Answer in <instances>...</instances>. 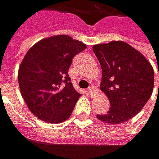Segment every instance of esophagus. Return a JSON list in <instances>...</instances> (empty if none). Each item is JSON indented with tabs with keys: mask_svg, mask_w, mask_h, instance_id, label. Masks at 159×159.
Masks as SVG:
<instances>
[{
	"mask_svg": "<svg viewBox=\"0 0 159 159\" xmlns=\"http://www.w3.org/2000/svg\"><path fill=\"white\" fill-rule=\"evenodd\" d=\"M89 94H90L92 97H94V96L98 93V90H97V89H96L95 87H90V88L89 89Z\"/></svg>",
	"mask_w": 159,
	"mask_h": 159,
	"instance_id": "1",
	"label": "esophagus"
}]
</instances>
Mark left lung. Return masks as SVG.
I'll use <instances>...</instances> for the list:
<instances>
[{"label": "left lung", "instance_id": "8db88e82", "mask_svg": "<svg viewBox=\"0 0 159 159\" xmlns=\"http://www.w3.org/2000/svg\"><path fill=\"white\" fill-rule=\"evenodd\" d=\"M93 52L102 70L101 89L110 101L107 114L97 115V118L108 124L131 119L153 93L155 76L152 65L143 54L122 41L93 45Z\"/></svg>", "mask_w": 159, "mask_h": 159}]
</instances>
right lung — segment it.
<instances>
[{
	"label": "right lung",
	"instance_id": "right-lung-1",
	"mask_svg": "<svg viewBox=\"0 0 159 159\" xmlns=\"http://www.w3.org/2000/svg\"><path fill=\"white\" fill-rule=\"evenodd\" d=\"M87 48L68 35H56L36 43L25 55L18 84L30 111L48 123H61L71 115L81 96L68 74L75 55Z\"/></svg>",
	"mask_w": 159,
	"mask_h": 159
}]
</instances>
